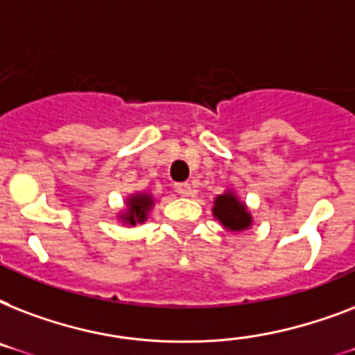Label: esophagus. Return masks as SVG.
Segmentation results:
<instances>
[{"label": "esophagus", "mask_w": 355, "mask_h": 355, "mask_svg": "<svg viewBox=\"0 0 355 355\" xmlns=\"http://www.w3.org/2000/svg\"><path fill=\"white\" fill-rule=\"evenodd\" d=\"M175 191H177L180 197H189L191 195V186L188 182H178L175 184Z\"/></svg>", "instance_id": "esophagus-1"}]
</instances>
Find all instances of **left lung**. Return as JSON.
<instances>
[{
    "label": "left lung",
    "mask_w": 355,
    "mask_h": 355,
    "mask_svg": "<svg viewBox=\"0 0 355 355\" xmlns=\"http://www.w3.org/2000/svg\"><path fill=\"white\" fill-rule=\"evenodd\" d=\"M211 214L228 232H243L254 225L252 214L248 211V206L230 188L225 189L221 195H217L214 199Z\"/></svg>",
    "instance_id": "8db88e82"
}]
</instances>
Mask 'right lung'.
Instances as JSON below:
<instances>
[{
  "label": "right lung",
  "instance_id": "right-lung-1",
  "mask_svg": "<svg viewBox=\"0 0 355 355\" xmlns=\"http://www.w3.org/2000/svg\"><path fill=\"white\" fill-rule=\"evenodd\" d=\"M156 197L150 191H134L125 199L123 210H119L118 221L123 227H136L144 225L150 216V210L155 208Z\"/></svg>",
  "mask_w": 355,
  "mask_h": 355
}]
</instances>
